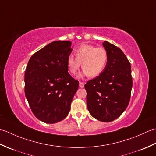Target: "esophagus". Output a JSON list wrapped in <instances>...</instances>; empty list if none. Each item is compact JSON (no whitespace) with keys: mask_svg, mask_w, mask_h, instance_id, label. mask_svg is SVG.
<instances>
[{"mask_svg":"<svg viewBox=\"0 0 156 156\" xmlns=\"http://www.w3.org/2000/svg\"><path fill=\"white\" fill-rule=\"evenodd\" d=\"M79 87H80V88H83L84 87V84L83 82H79Z\"/></svg>","mask_w":156,"mask_h":156,"instance_id":"1","label":"esophagus"}]
</instances>
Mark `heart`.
Segmentation results:
<instances>
[{
  "instance_id": "obj_1",
  "label": "heart",
  "mask_w": 156,
  "mask_h": 156,
  "mask_svg": "<svg viewBox=\"0 0 156 156\" xmlns=\"http://www.w3.org/2000/svg\"><path fill=\"white\" fill-rule=\"evenodd\" d=\"M76 58L69 55L66 59V66L69 74L74 75L82 64L83 71L79 78L89 76L96 77L104 71L108 62V54L103 48H96L89 44L81 45L75 50Z\"/></svg>"
}]
</instances>
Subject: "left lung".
Segmentation results:
<instances>
[{
    "mask_svg": "<svg viewBox=\"0 0 156 156\" xmlns=\"http://www.w3.org/2000/svg\"><path fill=\"white\" fill-rule=\"evenodd\" d=\"M108 54L106 68L97 77L84 85L90 114L98 121L111 122L123 112L130 101L133 86L131 67L120 48L102 43Z\"/></svg>",
    "mask_w": 156,
    "mask_h": 156,
    "instance_id": "1",
    "label": "left lung"
}]
</instances>
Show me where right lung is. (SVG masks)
I'll list each match as a JSON object with an SVG mask.
<instances>
[{
  "instance_id": "obj_1",
  "label": "right lung",
  "mask_w": 156,
  "mask_h": 156,
  "mask_svg": "<svg viewBox=\"0 0 156 156\" xmlns=\"http://www.w3.org/2000/svg\"><path fill=\"white\" fill-rule=\"evenodd\" d=\"M72 42L55 41L29 59L25 74V93L33 113L46 123L67 117L79 82L68 73L66 59Z\"/></svg>"
}]
</instances>
